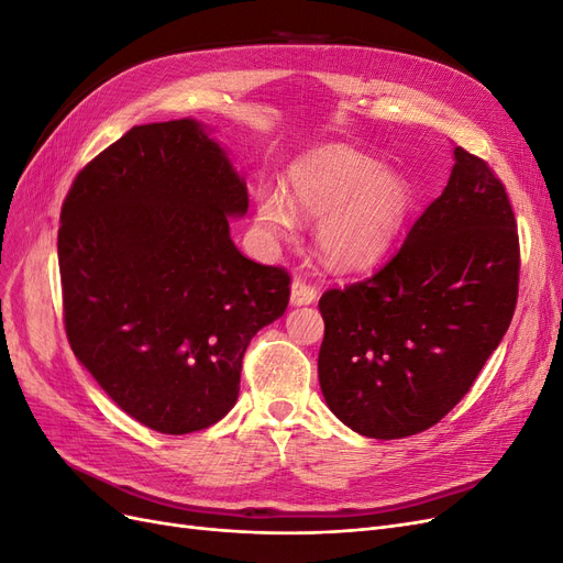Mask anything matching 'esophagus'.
Instances as JSON below:
<instances>
[{
    "mask_svg": "<svg viewBox=\"0 0 563 563\" xmlns=\"http://www.w3.org/2000/svg\"><path fill=\"white\" fill-rule=\"evenodd\" d=\"M319 296L317 288L305 279H294L291 284V305H310Z\"/></svg>",
    "mask_w": 563,
    "mask_h": 563,
    "instance_id": "obj_1",
    "label": "esophagus"
}]
</instances>
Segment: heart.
<instances>
[{"label": "heart", "mask_w": 563, "mask_h": 563, "mask_svg": "<svg viewBox=\"0 0 563 563\" xmlns=\"http://www.w3.org/2000/svg\"><path fill=\"white\" fill-rule=\"evenodd\" d=\"M413 211V187L347 147H323L288 168L284 197L263 190L255 223L267 236L296 230V213L321 218L317 251L333 269L356 272L376 265L397 242Z\"/></svg>", "instance_id": "obj_1"}]
</instances>
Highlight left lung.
<instances>
[{
	"instance_id": "8db88e82",
	"label": "left lung",
	"mask_w": 563,
	"mask_h": 563,
	"mask_svg": "<svg viewBox=\"0 0 563 563\" xmlns=\"http://www.w3.org/2000/svg\"><path fill=\"white\" fill-rule=\"evenodd\" d=\"M449 185L376 275L319 300L321 395L371 439L432 428L500 345L519 294V234L490 166L453 150Z\"/></svg>"
}]
</instances>
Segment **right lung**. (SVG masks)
<instances>
[{
	"instance_id": "right-lung-1",
	"label": "right lung",
	"mask_w": 563,
	"mask_h": 563,
	"mask_svg": "<svg viewBox=\"0 0 563 563\" xmlns=\"http://www.w3.org/2000/svg\"><path fill=\"white\" fill-rule=\"evenodd\" d=\"M249 192L195 119L143 124L77 174L60 211L65 333L124 413L162 434L223 418L251 338L291 277L244 258L230 218Z\"/></svg>"
}]
</instances>
